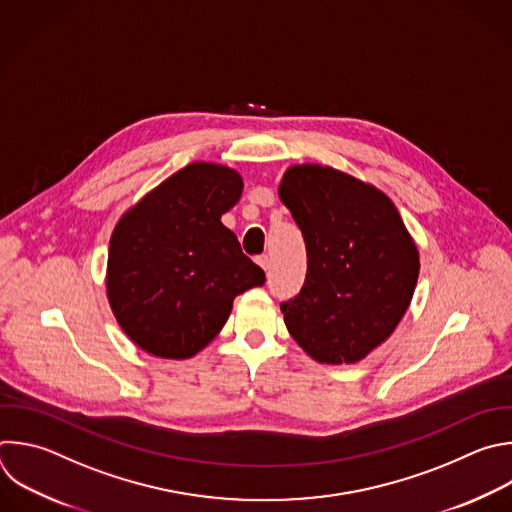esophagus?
I'll use <instances>...</instances> for the list:
<instances>
[{"mask_svg":"<svg viewBox=\"0 0 512 512\" xmlns=\"http://www.w3.org/2000/svg\"><path fill=\"white\" fill-rule=\"evenodd\" d=\"M255 261H257V263H259V265H261L265 271H267V269H269V265H271V261H269V255H259Z\"/></svg>","mask_w":512,"mask_h":512,"instance_id":"1","label":"esophagus"}]
</instances>
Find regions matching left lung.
Here are the masks:
<instances>
[{
  "instance_id": "obj_1",
  "label": "left lung",
  "mask_w": 512,
  "mask_h": 512,
  "mask_svg": "<svg viewBox=\"0 0 512 512\" xmlns=\"http://www.w3.org/2000/svg\"><path fill=\"white\" fill-rule=\"evenodd\" d=\"M279 197L307 251L303 287L281 303L285 325L315 362L356 364L406 313L418 249L384 193L335 168L291 166Z\"/></svg>"
}]
</instances>
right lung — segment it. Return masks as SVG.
I'll return each instance as SVG.
<instances>
[{"instance_id": "right-lung-1", "label": "right lung", "mask_w": 512, "mask_h": 512, "mask_svg": "<svg viewBox=\"0 0 512 512\" xmlns=\"http://www.w3.org/2000/svg\"><path fill=\"white\" fill-rule=\"evenodd\" d=\"M241 191L235 170L193 162L118 221L108 251V301L144 352L195 356L221 331L233 299L265 283L263 269L221 223Z\"/></svg>"}]
</instances>
